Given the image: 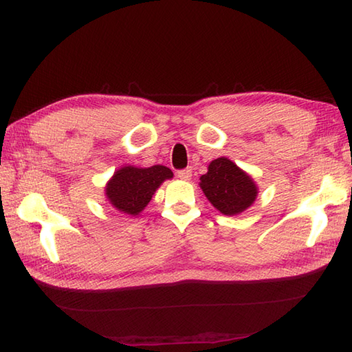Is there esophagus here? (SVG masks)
<instances>
[{
	"mask_svg": "<svg viewBox=\"0 0 352 352\" xmlns=\"http://www.w3.org/2000/svg\"><path fill=\"white\" fill-rule=\"evenodd\" d=\"M177 177L180 178V180H184V182H189L192 178V169L190 168H186V169H182L177 172Z\"/></svg>",
	"mask_w": 352,
	"mask_h": 352,
	"instance_id": "esophagus-1",
	"label": "esophagus"
}]
</instances>
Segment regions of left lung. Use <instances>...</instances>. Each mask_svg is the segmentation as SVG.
Returning <instances> with one entry per match:
<instances>
[{
	"label": "left lung",
	"instance_id": "left-lung-1",
	"mask_svg": "<svg viewBox=\"0 0 352 352\" xmlns=\"http://www.w3.org/2000/svg\"><path fill=\"white\" fill-rule=\"evenodd\" d=\"M199 180L204 195L222 214L242 213L257 198V186L252 178L227 157L213 160Z\"/></svg>",
	"mask_w": 352,
	"mask_h": 352
}]
</instances>
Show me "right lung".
I'll list each match as a JSON object with an SVG mask.
<instances>
[{"label": "right lung", "mask_w": 352, "mask_h": 352, "mask_svg": "<svg viewBox=\"0 0 352 352\" xmlns=\"http://www.w3.org/2000/svg\"><path fill=\"white\" fill-rule=\"evenodd\" d=\"M172 177V170L162 164L151 168L124 166L109 180L106 197L118 212L138 216L151 201L159 186Z\"/></svg>", "instance_id": "obj_1"}]
</instances>
